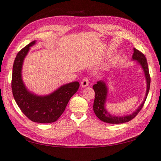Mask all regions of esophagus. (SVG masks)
Instances as JSON below:
<instances>
[{
	"label": "esophagus",
	"mask_w": 161,
	"mask_h": 161,
	"mask_svg": "<svg viewBox=\"0 0 161 161\" xmlns=\"http://www.w3.org/2000/svg\"><path fill=\"white\" fill-rule=\"evenodd\" d=\"M80 85H81V86L83 87H85L88 86V85H89V80H88V78H84L82 80Z\"/></svg>",
	"instance_id": "obj_1"
}]
</instances>
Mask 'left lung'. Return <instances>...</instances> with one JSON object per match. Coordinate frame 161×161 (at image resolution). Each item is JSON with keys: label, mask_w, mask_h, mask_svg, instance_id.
Instances as JSON below:
<instances>
[{"label": "left lung", "mask_w": 161, "mask_h": 161, "mask_svg": "<svg viewBox=\"0 0 161 161\" xmlns=\"http://www.w3.org/2000/svg\"><path fill=\"white\" fill-rule=\"evenodd\" d=\"M132 60L136 61V62H137L140 65L144 72V74H145L147 83V90L144 100L142 101V103L138 106V108L130 114L123 116L113 115V114L108 112L106 108L107 97L108 94V87L106 83V76L104 78V80H99L96 84L93 85V89L95 92V99L93 105V110L97 117L102 122L109 124H122L129 122V121L133 119L137 115V113L140 112V110L142 109L143 105L145 102L149 91L151 82L148 64H147L146 58L144 54H142L135 48H133Z\"/></svg>", "instance_id": "1"}]
</instances>
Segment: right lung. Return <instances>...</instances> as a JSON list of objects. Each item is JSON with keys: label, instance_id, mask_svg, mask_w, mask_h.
Here are the masks:
<instances>
[{"label": "right lung", "instance_id": "right-lung-1", "mask_svg": "<svg viewBox=\"0 0 161 161\" xmlns=\"http://www.w3.org/2000/svg\"><path fill=\"white\" fill-rule=\"evenodd\" d=\"M36 42H32L22 48L15 58L12 78L13 97L29 119L37 123H51L57 121L64 113L69 101L78 91L80 84L78 81L64 84L47 95H37L28 90L22 79L23 64L31 47Z\"/></svg>", "mask_w": 161, "mask_h": 161}]
</instances>
